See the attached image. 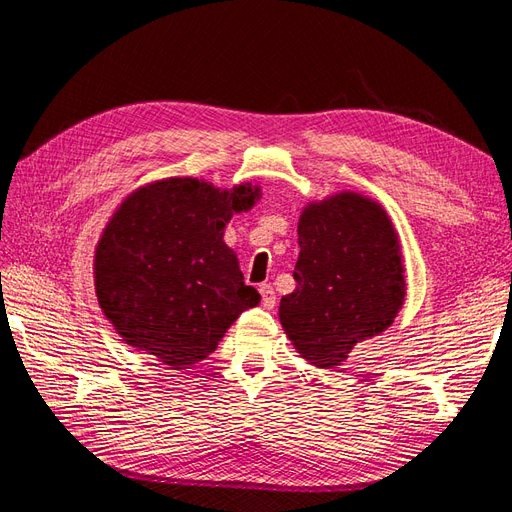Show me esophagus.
I'll list each match as a JSON object with an SVG mask.
<instances>
[{"mask_svg":"<svg viewBox=\"0 0 512 512\" xmlns=\"http://www.w3.org/2000/svg\"><path fill=\"white\" fill-rule=\"evenodd\" d=\"M260 294H262V307L265 309H273L275 307V290L271 284H260Z\"/></svg>","mask_w":512,"mask_h":512,"instance_id":"1","label":"esophagus"}]
</instances>
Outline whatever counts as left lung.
Segmentation results:
<instances>
[{
    "instance_id": "obj_1",
    "label": "left lung",
    "mask_w": 512,
    "mask_h": 512,
    "mask_svg": "<svg viewBox=\"0 0 512 512\" xmlns=\"http://www.w3.org/2000/svg\"><path fill=\"white\" fill-rule=\"evenodd\" d=\"M297 232V288L282 297L280 322L305 361L331 369L404 305L399 237L382 205L356 192L309 203Z\"/></svg>"
}]
</instances>
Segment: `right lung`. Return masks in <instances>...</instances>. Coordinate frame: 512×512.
<instances>
[{
  "label": "right lung",
  "mask_w": 512,
  "mask_h": 512,
  "mask_svg": "<svg viewBox=\"0 0 512 512\" xmlns=\"http://www.w3.org/2000/svg\"><path fill=\"white\" fill-rule=\"evenodd\" d=\"M258 196L252 183L220 190L203 179L168 177L123 200L94 260L98 303L123 342L170 369H190L260 303L224 243L232 213L252 209Z\"/></svg>",
  "instance_id": "right-lung-1"
}]
</instances>
